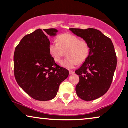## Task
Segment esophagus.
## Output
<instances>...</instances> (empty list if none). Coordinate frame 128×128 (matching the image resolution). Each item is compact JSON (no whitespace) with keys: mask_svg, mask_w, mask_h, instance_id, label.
Here are the masks:
<instances>
[{"mask_svg":"<svg viewBox=\"0 0 128 128\" xmlns=\"http://www.w3.org/2000/svg\"><path fill=\"white\" fill-rule=\"evenodd\" d=\"M74 72L71 71V70L69 71V74H74Z\"/></svg>","mask_w":128,"mask_h":128,"instance_id":"1","label":"esophagus"}]
</instances>
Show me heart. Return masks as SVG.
I'll use <instances>...</instances> for the list:
<instances>
[{"instance_id":"obj_1","label":"heart","mask_w":128,"mask_h":128,"mask_svg":"<svg viewBox=\"0 0 128 128\" xmlns=\"http://www.w3.org/2000/svg\"><path fill=\"white\" fill-rule=\"evenodd\" d=\"M57 41L49 45V51L56 62H60L67 52L68 58L60 63L66 69H72L78 64H82L88 57L90 48L88 43L70 34H63L58 36Z\"/></svg>"}]
</instances>
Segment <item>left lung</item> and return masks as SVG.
I'll return each instance as SVG.
<instances>
[{
  "label": "left lung",
  "instance_id": "1",
  "mask_svg": "<svg viewBox=\"0 0 128 128\" xmlns=\"http://www.w3.org/2000/svg\"><path fill=\"white\" fill-rule=\"evenodd\" d=\"M69 30L86 41L90 48L87 59L75 72L80 78L77 95L83 100H94L108 92L112 82L117 64L114 46L111 40L98 30Z\"/></svg>",
  "mask_w": 128,
  "mask_h": 128
}]
</instances>
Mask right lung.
I'll use <instances>...</instances> for the list:
<instances>
[{"mask_svg":"<svg viewBox=\"0 0 128 128\" xmlns=\"http://www.w3.org/2000/svg\"><path fill=\"white\" fill-rule=\"evenodd\" d=\"M58 32L55 28L37 29L24 36L15 49L16 80L21 88L36 100L54 99L60 83L69 76V71L58 65L49 51L48 36H55Z\"/></svg>","mask_w":128,"mask_h":128,"instance_id":"1","label":"right lung"}]
</instances>
